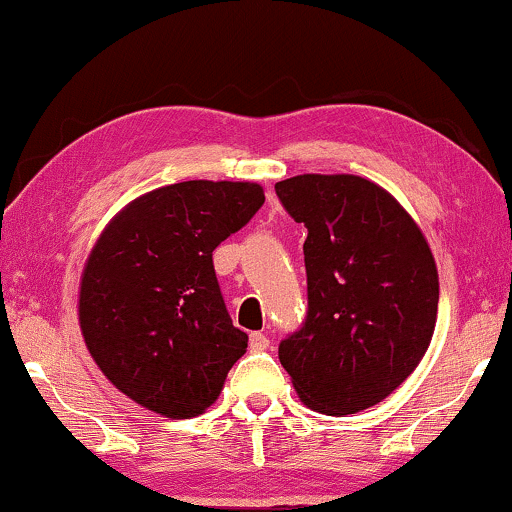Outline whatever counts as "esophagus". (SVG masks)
I'll return each instance as SVG.
<instances>
[{
    "instance_id": "34e87169",
    "label": "esophagus",
    "mask_w": 512,
    "mask_h": 512,
    "mask_svg": "<svg viewBox=\"0 0 512 512\" xmlns=\"http://www.w3.org/2000/svg\"><path fill=\"white\" fill-rule=\"evenodd\" d=\"M270 347V338L265 333H251L249 335V349L251 352H265Z\"/></svg>"
}]
</instances>
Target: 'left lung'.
<instances>
[{
  "label": "left lung",
  "mask_w": 512,
  "mask_h": 512,
  "mask_svg": "<svg viewBox=\"0 0 512 512\" xmlns=\"http://www.w3.org/2000/svg\"><path fill=\"white\" fill-rule=\"evenodd\" d=\"M275 191L307 228V314L279 342V361L305 405L354 415L422 361L438 314L436 261L415 221L373 181L300 174Z\"/></svg>",
  "instance_id": "8db88e82"
}]
</instances>
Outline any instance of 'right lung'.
I'll list each match as a JSON object with an SVG mask.
<instances>
[{
  "label": "right lung",
  "instance_id": "obj_1",
  "mask_svg": "<svg viewBox=\"0 0 512 512\" xmlns=\"http://www.w3.org/2000/svg\"><path fill=\"white\" fill-rule=\"evenodd\" d=\"M263 202L249 181H181L130 202L97 240L81 279V331L132 401L188 419L219 398L249 335L233 326L212 251Z\"/></svg>",
  "mask_w": 512,
  "mask_h": 512
}]
</instances>
